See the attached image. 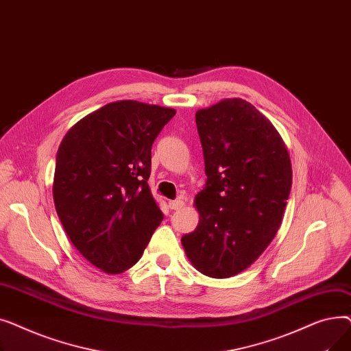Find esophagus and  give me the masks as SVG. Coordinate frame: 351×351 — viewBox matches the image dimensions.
<instances>
[{
	"label": "esophagus",
	"mask_w": 351,
	"mask_h": 351,
	"mask_svg": "<svg viewBox=\"0 0 351 351\" xmlns=\"http://www.w3.org/2000/svg\"><path fill=\"white\" fill-rule=\"evenodd\" d=\"M183 206H185V202L180 200V199H176V200H171V202H169V208H171L172 210L182 209Z\"/></svg>",
	"instance_id": "obj_1"
}]
</instances>
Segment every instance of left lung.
I'll return each mask as SVG.
<instances>
[{"label":"left lung","instance_id":"1","mask_svg":"<svg viewBox=\"0 0 351 351\" xmlns=\"http://www.w3.org/2000/svg\"><path fill=\"white\" fill-rule=\"evenodd\" d=\"M196 125L208 180L195 196L199 225L182 246L202 274L226 279L254 263L278 233L291 162L278 129L242 98L199 109Z\"/></svg>","mask_w":351,"mask_h":351}]
</instances>
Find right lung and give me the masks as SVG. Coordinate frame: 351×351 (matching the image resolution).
Segmentation results:
<instances>
[{
  "mask_svg": "<svg viewBox=\"0 0 351 351\" xmlns=\"http://www.w3.org/2000/svg\"><path fill=\"white\" fill-rule=\"evenodd\" d=\"M176 110L110 102L64 136L52 195L61 223L85 259L108 274L132 267L163 215L147 185L152 143Z\"/></svg>",
  "mask_w": 351,
  "mask_h": 351,
  "instance_id": "1",
  "label": "right lung"
}]
</instances>
